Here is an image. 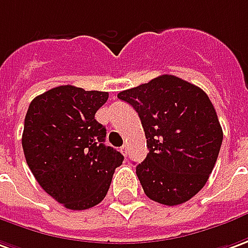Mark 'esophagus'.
I'll use <instances>...</instances> for the list:
<instances>
[{"mask_svg": "<svg viewBox=\"0 0 248 248\" xmlns=\"http://www.w3.org/2000/svg\"><path fill=\"white\" fill-rule=\"evenodd\" d=\"M127 152H129V149H127V146H126V145H124V146L121 148V153L124 154V155H127Z\"/></svg>", "mask_w": 248, "mask_h": 248, "instance_id": "34e87169", "label": "esophagus"}]
</instances>
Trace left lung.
Listing matches in <instances>:
<instances>
[{"mask_svg": "<svg viewBox=\"0 0 248 248\" xmlns=\"http://www.w3.org/2000/svg\"><path fill=\"white\" fill-rule=\"evenodd\" d=\"M119 99L141 119L149 153L136 173L145 195L165 205L188 202L212 173L223 130L208 95L177 76L124 90Z\"/></svg>", "mask_w": 248, "mask_h": 248, "instance_id": "left-lung-1", "label": "left lung"}]
</instances>
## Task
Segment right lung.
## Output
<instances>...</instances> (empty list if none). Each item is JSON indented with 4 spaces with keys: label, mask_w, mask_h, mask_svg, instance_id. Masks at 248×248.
I'll list each match as a JSON object with an SVG mask.
<instances>
[{
    "label": "right lung",
    "mask_w": 248,
    "mask_h": 248,
    "mask_svg": "<svg viewBox=\"0 0 248 248\" xmlns=\"http://www.w3.org/2000/svg\"><path fill=\"white\" fill-rule=\"evenodd\" d=\"M108 93L59 86L36 96L28 108L22 149L40 186L65 208L99 204L124 155L105 145L106 127L95 114Z\"/></svg>",
    "instance_id": "obj_1"
}]
</instances>
